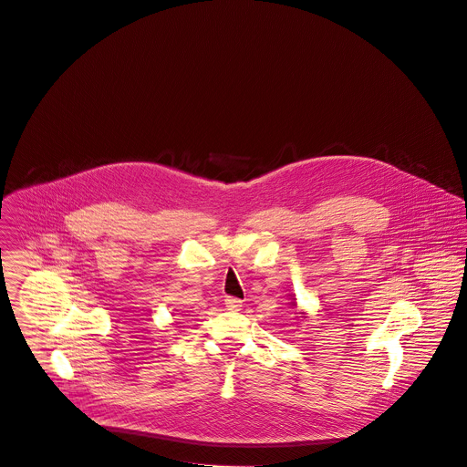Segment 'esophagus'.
<instances>
[{
    "label": "esophagus",
    "instance_id": "1",
    "mask_svg": "<svg viewBox=\"0 0 467 467\" xmlns=\"http://www.w3.org/2000/svg\"><path fill=\"white\" fill-rule=\"evenodd\" d=\"M225 306H227V310H233V312H238V310H242V301L240 299H236V297H227L225 299Z\"/></svg>",
    "mask_w": 467,
    "mask_h": 467
}]
</instances>
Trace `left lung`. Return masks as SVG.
I'll use <instances>...</instances> for the list:
<instances>
[{
  "label": "left lung",
  "mask_w": 467,
  "mask_h": 467,
  "mask_svg": "<svg viewBox=\"0 0 467 467\" xmlns=\"http://www.w3.org/2000/svg\"><path fill=\"white\" fill-rule=\"evenodd\" d=\"M290 306H294V308L297 310V303H296V299H294V297H292V303H290ZM296 314H299V317H306V312H303V310H301V312H296Z\"/></svg>",
  "instance_id": "obj_1"
}]
</instances>
